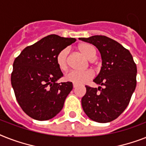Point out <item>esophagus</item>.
I'll list each match as a JSON object with an SVG mask.
<instances>
[{
  "label": "esophagus",
  "instance_id": "obj_1",
  "mask_svg": "<svg viewBox=\"0 0 146 146\" xmlns=\"http://www.w3.org/2000/svg\"><path fill=\"white\" fill-rule=\"evenodd\" d=\"M73 88H76V86H77V85H75V84H73Z\"/></svg>",
  "mask_w": 146,
  "mask_h": 146
}]
</instances>
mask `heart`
<instances>
[{
  "mask_svg": "<svg viewBox=\"0 0 146 146\" xmlns=\"http://www.w3.org/2000/svg\"><path fill=\"white\" fill-rule=\"evenodd\" d=\"M79 49L88 60H92L96 56V48L92 45L84 43L79 46ZM68 53L69 49L65 48L57 54L56 62L61 70H67L68 66ZM93 77V73L91 70L76 71L72 70L65 75V80L70 82L75 85H82L87 82Z\"/></svg>",
  "mask_w": 146,
  "mask_h": 146,
  "instance_id": "heart-1",
  "label": "heart"
}]
</instances>
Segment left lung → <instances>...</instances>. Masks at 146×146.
<instances>
[{"instance_id":"obj_1","label":"left lung","mask_w":146,"mask_h":146,"mask_svg":"<svg viewBox=\"0 0 146 146\" xmlns=\"http://www.w3.org/2000/svg\"><path fill=\"white\" fill-rule=\"evenodd\" d=\"M79 40L96 46L102 59L100 73L93 80L100 86H85L82 106L92 120L110 122L128 106L137 85V65L127 49L107 36L95 35Z\"/></svg>"}]
</instances>
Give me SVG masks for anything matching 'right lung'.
Listing matches in <instances>:
<instances>
[{"mask_svg": "<svg viewBox=\"0 0 146 146\" xmlns=\"http://www.w3.org/2000/svg\"><path fill=\"white\" fill-rule=\"evenodd\" d=\"M76 40L51 34L27 46L15 59L12 87L19 106L31 118L48 120L62 110L73 84L57 82L63 73L56 57Z\"/></svg>", "mask_w": 146, "mask_h": 146, "instance_id": "obj_1", "label": "right lung"}]
</instances>
